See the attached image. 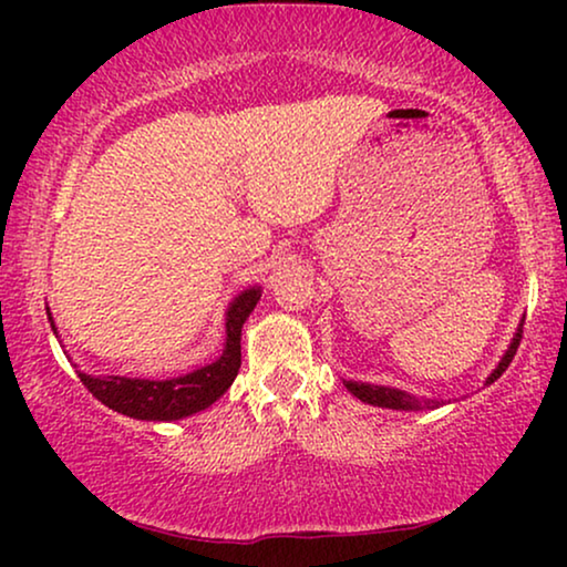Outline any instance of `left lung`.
Listing matches in <instances>:
<instances>
[{"label":"left lung","mask_w":567,"mask_h":567,"mask_svg":"<svg viewBox=\"0 0 567 567\" xmlns=\"http://www.w3.org/2000/svg\"><path fill=\"white\" fill-rule=\"evenodd\" d=\"M262 289L250 286V289L239 291L229 301L227 312H224V351L214 363L193 369L190 374H181L173 379H138V377H90L84 371H76L82 384L103 402L105 408L115 413L136 417V421H183L200 413V410L212 408L224 392L229 390L239 371V338H243V324L252 315L255 305L260 301ZM53 336L59 338V328L53 322L51 307L45 305ZM76 367V363H74Z\"/></svg>","instance_id":"obj_1"}]
</instances>
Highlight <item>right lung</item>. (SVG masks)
Wrapping results in <instances>:
<instances>
[{"label": "right lung", "instance_id": "obj_1", "mask_svg": "<svg viewBox=\"0 0 567 567\" xmlns=\"http://www.w3.org/2000/svg\"><path fill=\"white\" fill-rule=\"evenodd\" d=\"M516 336H518V332H516ZM514 348H516V338H514V343H511L508 353L501 359L498 367H495V369L491 371V377L485 379V384H493L495 379H498V377L503 374V371H506L511 359H514ZM343 384H346L348 392L355 394V398L363 400V402H369V405H377V408H392V410H433V408L441 405V402H425V405H421V402H417L415 398H410L408 392L392 390V386H371V384H359V382H343Z\"/></svg>", "mask_w": 567, "mask_h": 567}]
</instances>
